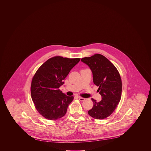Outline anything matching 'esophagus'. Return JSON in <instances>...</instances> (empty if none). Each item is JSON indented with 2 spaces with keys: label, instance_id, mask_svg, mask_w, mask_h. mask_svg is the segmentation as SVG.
<instances>
[{
  "label": "esophagus",
  "instance_id": "1",
  "mask_svg": "<svg viewBox=\"0 0 151 151\" xmlns=\"http://www.w3.org/2000/svg\"><path fill=\"white\" fill-rule=\"evenodd\" d=\"M78 98H79V100L80 101H83L85 100V99H84V98H83V97H79Z\"/></svg>",
  "mask_w": 151,
  "mask_h": 151
}]
</instances>
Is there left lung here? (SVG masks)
Wrapping results in <instances>:
<instances>
[{"instance_id":"1","label":"left lung","mask_w":151,"mask_h":151,"mask_svg":"<svg viewBox=\"0 0 151 151\" xmlns=\"http://www.w3.org/2000/svg\"><path fill=\"white\" fill-rule=\"evenodd\" d=\"M81 61L88 65L93 73L94 84L102 96L100 102L92 99L93 106L88 114L96 119H104L115 110L121 99L122 80L118 70L104 55L96 54L83 58Z\"/></svg>"}]
</instances>
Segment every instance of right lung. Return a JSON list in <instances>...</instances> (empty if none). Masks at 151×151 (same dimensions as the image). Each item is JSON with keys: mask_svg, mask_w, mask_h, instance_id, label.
I'll list each match as a JSON object with an SVG mask.
<instances>
[{"mask_svg": "<svg viewBox=\"0 0 151 151\" xmlns=\"http://www.w3.org/2000/svg\"><path fill=\"white\" fill-rule=\"evenodd\" d=\"M80 58H51L33 76L30 87L32 99L38 113L49 120H57L66 114L73 96L63 93L59 87Z\"/></svg>", "mask_w": 151, "mask_h": 151, "instance_id": "obj_1", "label": "right lung"}]
</instances>
